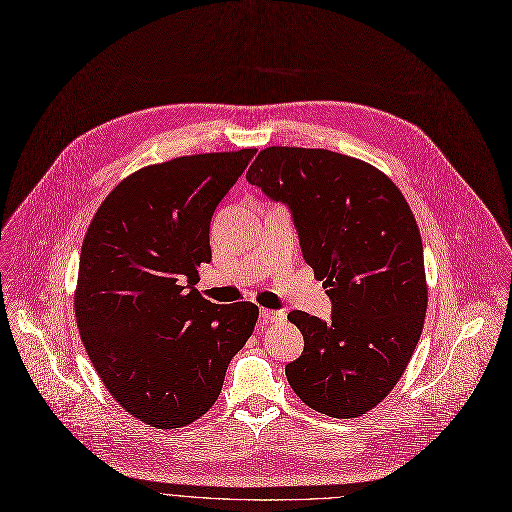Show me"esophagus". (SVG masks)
Wrapping results in <instances>:
<instances>
[{
	"mask_svg": "<svg viewBox=\"0 0 512 512\" xmlns=\"http://www.w3.org/2000/svg\"><path fill=\"white\" fill-rule=\"evenodd\" d=\"M285 320V311H277V309H260V324L262 328L274 322Z\"/></svg>",
	"mask_w": 512,
	"mask_h": 512,
	"instance_id": "34e87169",
	"label": "esophagus"
}]
</instances>
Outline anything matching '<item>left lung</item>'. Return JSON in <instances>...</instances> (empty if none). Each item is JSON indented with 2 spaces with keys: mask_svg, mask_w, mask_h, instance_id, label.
Returning a JSON list of instances; mask_svg holds the SVG:
<instances>
[{
  "mask_svg": "<svg viewBox=\"0 0 512 512\" xmlns=\"http://www.w3.org/2000/svg\"><path fill=\"white\" fill-rule=\"evenodd\" d=\"M246 178L291 207L303 258L334 305L330 322L289 313L305 342L285 369L289 385L332 418L373 410L404 375L428 303L404 194L375 166L328 149L266 147Z\"/></svg>",
  "mask_w": 512,
  "mask_h": 512,
  "instance_id": "1",
  "label": "left lung"
}]
</instances>
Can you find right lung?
Here are the masks:
<instances>
[{
	"label": "right lung",
	"instance_id": "right-lung-1",
	"mask_svg": "<svg viewBox=\"0 0 512 512\" xmlns=\"http://www.w3.org/2000/svg\"><path fill=\"white\" fill-rule=\"evenodd\" d=\"M254 153L145 166L116 184L86 231L73 295L77 328L110 396L149 426L201 418L254 332L258 305H217L194 289L211 260V217Z\"/></svg>",
	"mask_w": 512,
	"mask_h": 512
}]
</instances>
